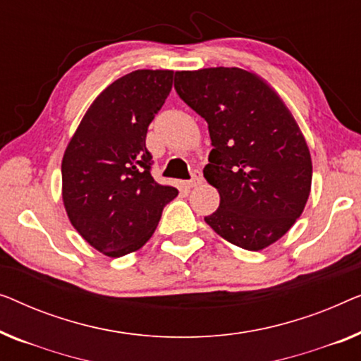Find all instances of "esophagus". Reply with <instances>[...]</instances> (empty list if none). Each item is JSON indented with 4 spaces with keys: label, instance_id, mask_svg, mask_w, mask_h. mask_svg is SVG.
<instances>
[{
    "label": "esophagus",
    "instance_id": "1",
    "mask_svg": "<svg viewBox=\"0 0 361 361\" xmlns=\"http://www.w3.org/2000/svg\"><path fill=\"white\" fill-rule=\"evenodd\" d=\"M202 182H203L202 172H200V171H193L192 179H190V180H187L185 184H187V187H197V185H200Z\"/></svg>",
    "mask_w": 361,
    "mask_h": 361
}]
</instances>
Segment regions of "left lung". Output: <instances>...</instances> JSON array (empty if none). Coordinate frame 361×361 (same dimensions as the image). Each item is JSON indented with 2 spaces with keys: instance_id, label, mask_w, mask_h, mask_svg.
Here are the masks:
<instances>
[{
  "instance_id": "8db88e82",
  "label": "left lung",
  "mask_w": 361,
  "mask_h": 361,
  "mask_svg": "<svg viewBox=\"0 0 361 361\" xmlns=\"http://www.w3.org/2000/svg\"><path fill=\"white\" fill-rule=\"evenodd\" d=\"M174 87L210 132L203 176L218 189L219 207L207 224L245 250L279 241L305 210L312 179L310 149L288 107L241 68L176 71Z\"/></svg>"
}]
</instances>
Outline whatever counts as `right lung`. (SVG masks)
I'll return each mask as SVG.
<instances>
[{
  "instance_id": "add662e5",
  "label": "right lung",
  "mask_w": 361,
  "mask_h": 361,
  "mask_svg": "<svg viewBox=\"0 0 361 361\" xmlns=\"http://www.w3.org/2000/svg\"><path fill=\"white\" fill-rule=\"evenodd\" d=\"M174 71L137 70L91 104L61 161L63 203L78 233L99 252L122 257L153 236L177 197L151 176L146 133L168 99Z\"/></svg>"
}]
</instances>
